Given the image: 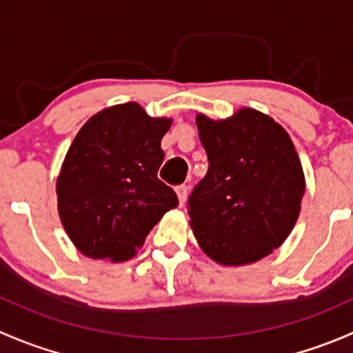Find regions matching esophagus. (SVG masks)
I'll return each instance as SVG.
<instances>
[{"label":"esophagus","instance_id":"1","mask_svg":"<svg viewBox=\"0 0 353 353\" xmlns=\"http://www.w3.org/2000/svg\"><path fill=\"white\" fill-rule=\"evenodd\" d=\"M188 190H190V188H188L186 184H181V186L176 188V194H177V199H179V205L181 206H183L184 203H186Z\"/></svg>","mask_w":353,"mask_h":353}]
</instances>
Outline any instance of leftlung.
<instances>
[{"mask_svg": "<svg viewBox=\"0 0 353 353\" xmlns=\"http://www.w3.org/2000/svg\"><path fill=\"white\" fill-rule=\"evenodd\" d=\"M208 172L188 203L199 248L222 266L259 261L280 248L301 213L305 179L290 137L275 119L239 109L196 116Z\"/></svg>", "mask_w": 353, "mask_h": 353, "instance_id": "1", "label": "left lung"}]
</instances>
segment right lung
I'll return each instance as SVG.
<instances>
[{"mask_svg":"<svg viewBox=\"0 0 353 353\" xmlns=\"http://www.w3.org/2000/svg\"><path fill=\"white\" fill-rule=\"evenodd\" d=\"M172 119L152 117L137 102L110 105L81 126L56 181L68 237L92 259L126 261L163 213L177 206L157 177L160 140Z\"/></svg>","mask_w":353,"mask_h":353,"instance_id":"1","label":"right lung"}]
</instances>
